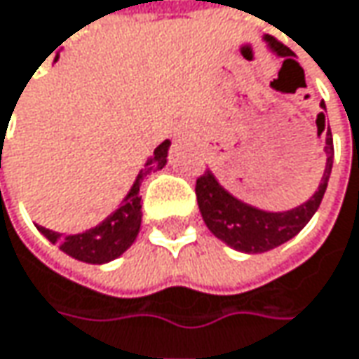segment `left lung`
<instances>
[{
  "instance_id": "8db88e82",
  "label": "left lung",
  "mask_w": 359,
  "mask_h": 359,
  "mask_svg": "<svg viewBox=\"0 0 359 359\" xmlns=\"http://www.w3.org/2000/svg\"><path fill=\"white\" fill-rule=\"evenodd\" d=\"M262 40L271 48V52H275L280 58L293 56V52L287 46L277 42L273 36H262ZM289 60L291 58H287L285 62ZM319 107H321V113L317 115V131L323 133L327 109L323 100ZM323 153H325V168L321 173L317 191L301 206L283 210V212L262 210L236 198L220 184V180L212 171L208 170L196 182L198 206H200V214L206 222L208 230L218 241L228 244L230 248L238 252H246V255H260L291 241L313 218V214L323 200V194L327 189L333 168V139L330 127L325 129Z\"/></svg>"
}]
</instances>
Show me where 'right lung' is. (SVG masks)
Wrapping results in <instances>:
<instances>
[{"mask_svg": "<svg viewBox=\"0 0 359 359\" xmlns=\"http://www.w3.org/2000/svg\"><path fill=\"white\" fill-rule=\"evenodd\" d=\"M58 60V58H56ZM171 141L165 139L155 147L151 157H147L143 170L137 173L133 186L123 198L118 208L109 214L100 224L93 226L79 234H60L50 228L38 226V230L44 234L48 241L72 259L88 262V264H104L118 259L131 244L137 241V234L141 230V184L143 180L155 170H163L168 163V151Z\"/></svg>", "mask_w": 359, "mask_h": 359, "instance_id": "obj_1", "label": "right lung"}]
</instances>
